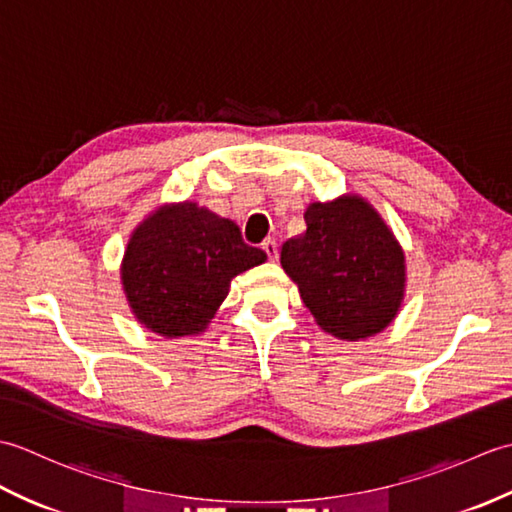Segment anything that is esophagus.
I'll use <instances>...</instances> for the list:
<instances>
[{"label": "esophagus", "mask_w": 512, "mask_h": 512, "mask_svg": "<svg viewBox=\"0 0 512 512\" xmlns=\"http://www.w3.org/2000/svg\"><path fill=\"white\" fill-rule=\"evenodd\" d=\"M262 248H264V253L268 255L270 262H277V242H275V239H266Z\"/></svg>", "instance_id": "obj_1"}]
</instances>
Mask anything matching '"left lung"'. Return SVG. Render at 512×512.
<instances>
[{"label": "left lung", "mask_w": 512, "mask_h": 512, "mask_svg": "<svg viewBox=\"0 0 512 512\" xmlns=\"http://www.w3.org/2000/svg\"><path fill=\"white\" fill-rule=\"evenodd\" d=\"M306 224V233L281 246V268L314 321L339 341L383 332L407 286L405 250L394 231L358 193L312 202Z\"/></svg>", "instance_id": "left-lung-1"}]
</instances>
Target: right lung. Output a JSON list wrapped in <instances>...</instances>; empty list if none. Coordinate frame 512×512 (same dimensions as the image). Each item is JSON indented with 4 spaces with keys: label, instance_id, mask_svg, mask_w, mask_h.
Returning a JSON list of instances; mask_svg holds the SVG:
<instances>
[{
    "label": "right lung",
    "instance_id": "right-lung-1",
    "mask_svg": "<svg viewBox=\"0 0 512 512\" xmlns=\"http://www.w3.org/2000/svg\"><path fill=\"white\" fill-rule=\"evenodd\" d=\"M239 226L198 202H171L140 222L125 248L121 284L140 325L165 339L195 336L244 270L266 262Z\"/></svg>",
    "mask_w": 512,
    "mask_h": 512
}]
</instances>
